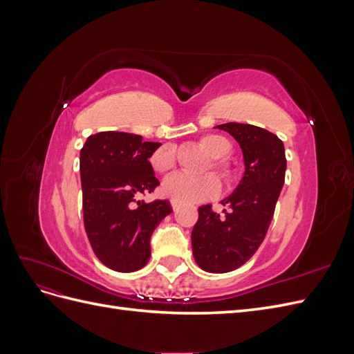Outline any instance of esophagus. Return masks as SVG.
<instances>
[{"mask_svg":"<svg viewBox=\"0 0 354 354\" xmlns=\"http://www.w3.org/2000/svg\"><path fill=\"white\" fill-rule=\"evenodd\" d=\"M171 207H173V209H174V211H177V209L180 208L178 203H177V202H174V201H171Z\"/></svg>","mask_w":354,"mask_h":354,"instance_id":"obj_1","label":"esophagus"}]
</instances>
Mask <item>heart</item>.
Masks as SVG:
<instances>
[{
  "instance_id": "heart-1",
  "label": "heart",
  "mask_w": 354,
  "mask_h": 354,
  "mask_svg": "<svg viewBox=\"0 0 354 354\" xmlns=\"http://www.w3.org/2000/svg\"><path fill=\"white\" fill-rule=\"evenodd\" d=\"M201 147L211 158V167L226 181L234 180V169L227 158L232 155V143L226 137L218 134L203 136L199 140ZM152 168L159 174H167L173 171L177 164V153L173 145L159 147L151 158ZM221 192V183L214 174L203 177H190L186 174H174L168 177L162 185V195L177 203H198L217 198Z\"/></svg>"
}]
</instances>
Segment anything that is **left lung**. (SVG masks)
Segmentation results:
<instances>
[{"instance_id": "obj_1", "label": "left lung", "mask_w": 354, "mask_h": 354, "mask_svg": "<svg viewBox=\"0 0 354 354\" xmlns=\"http://www.w3.org/2000/svg\"><path fill=\"white\" fill-rule=\"evenodd\" d=\"M242 149L245 174L233 194L221 201L220 216L211 205L198 208L192 250L198 266L209 273H227L248 261L266 238L285 183L286 158L279 137L264 128L227 122L217 125Z\"/></svg>"}]
</instances>
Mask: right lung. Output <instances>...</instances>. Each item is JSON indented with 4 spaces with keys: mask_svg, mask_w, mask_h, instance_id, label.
<instances>
[{
    "mask_svg": "<svg viewBox=\"0 0 354 354\" xmlns=\"http://www.w3.org/2000/svg\"><path fill=\"white\" fill-rule=\"evenodd\" d=\"M159 146L137 134L102 131L81 149L85 233L95 257L115 272L130 273L147 264L152 233L173 212L168 201L137 199L159 186L149 162Z\"/></svg>",
    "mask_w": 354,
    "mask_h": 354,
    "instance_id": "add662e5",
    "label": "right lung"
}]
</instances>
